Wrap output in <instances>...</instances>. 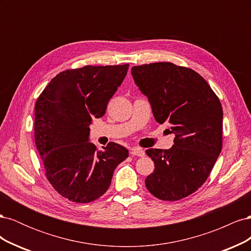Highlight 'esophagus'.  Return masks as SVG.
<instances>
[{
  "label": "esophagus",
  "instance_id": "34e87169",
  "mask_svg": "<svg viewBox=\"0 0 251 251\" xmlns=\"http://www.w3.org/2000/svg\"><path fill=\"white\" fill-rule=\"evenodd\" d=\"M131 155L132 156H138V157H144L146 156V153H144V151L141 149H137V148H134L131 150Z\"/></svg>",
  "mask_w": 251,
  "mask_h": 251
}]
</instances>
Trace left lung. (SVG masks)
<instances>
[{
	"instance_id": "8db88e82",
	"label": "left lung",
	"mask_w": 251,
	"mask_h": 251,
	"mask_svg": "<svg viewBox=\"0 0 251 251\" xmlns=\"http://www.w3.org/2000/svg\"><path fill=\"white\" fill-rule=\"evenodd\" d=\"M131 71L157 123H166L175 134L171 149L146 151L155 163L146 186L160 200H181L203 185L221 153L222 104L191 68L159 62L134 66Z\"/></svg>"
}]
</instances>
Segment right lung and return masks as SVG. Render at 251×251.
I'll list each match as a JSON object with an SVG mask.
<instances>
[{
    "label": "right lung",
    "instance_id": "1",
    "mask_svg": "<svg viewBox=\"0 0 251 251\" xmlns=\"http://www.w3.org/2000/svg\"><path fill=\"white\" fill-rule=\"evenodd\" d=\"M128 64L85 66L58 73L35 102L34 140L46 178L64 198L89 203L111 184L128 151L115 142L97 151L88 141L93 118L104 115Z\"/></svg>",
    "mask_w": 251,
    "mask_h": 251
}]
</instances>
